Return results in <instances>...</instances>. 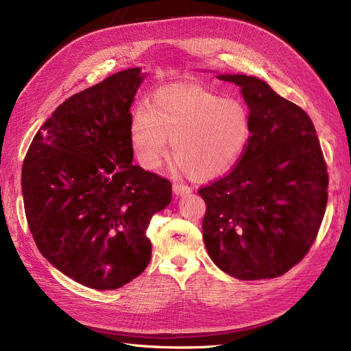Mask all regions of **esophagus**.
<instances>
[{
    "mask_svg": "<svg viewBox=\"0 0 351 351\" xmlns=\"http://www.w3.org/2000/svg\"><path fill=\"white\" fill-rule=\"evenodd\" d=\"M173 192H174L177 196H183V195L192 193V187L187 186V184H182V183H174V184H173Z\"/></svg>",
    "mask_w": 351,
    "mask_h": 351,
    "instance_id": "obj_1",
    "label": "esophagus"
}]
</instances>
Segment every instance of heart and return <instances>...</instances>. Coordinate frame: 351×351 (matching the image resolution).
<instances>
[{
	"label": "heart",
	"mask_w": 351,
	"mask_h": 351,
	"mask_svg": "<svg viewBox=\"0 0 351 351\" xmlns=\"http://www.w3.org/2000/svg\"><path fill=\"white\" fill-rule=\"evenodd\" d=\"M130 145L139 165L156 169L169 154L195 180L228 173L247 149L252 121L246 105L199 88H165L130 121Z\"/></svg>",
	"instance_id": "heart-1"
}]
</instances>
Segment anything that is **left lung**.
<instances>
[{"label":"left lung","mask_w":351,"mask_h":351,"mask_svg":"<svg viewBox=\"0 0 351 351\" xmlns=\"http://www.w3.org/2000/svg\"><path fill=\"white\" fill-rule=\"evenodd\" d=\"M247 104L252 137L231 173L199 190L209 258L231 277L275 278L299 263L325 214L328 173L312 120L267 82L218 74Z\"/></svg>","instance_id":"1"}]
</instances>
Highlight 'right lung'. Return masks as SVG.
<instances>
[{"label": "right lung", "instance_id": "1", "mask_svg": "<svg viewBox=\"0 0 351 351\" xmlns=\"http://www.w3.org/2000/svg\"><path fill=\"white\" fill-rule=\"evenodd\" d=\"M145 76L127 69L73 95L42 124L23 161L26 219L42 256L101 291L146 269V230L171 202L168 180L132 164L130 107Z\"/></svg>", "mask_w": 351, "mask_h": 351}]
</instances>
